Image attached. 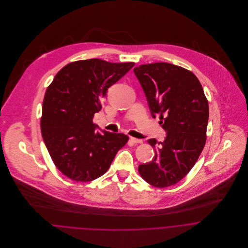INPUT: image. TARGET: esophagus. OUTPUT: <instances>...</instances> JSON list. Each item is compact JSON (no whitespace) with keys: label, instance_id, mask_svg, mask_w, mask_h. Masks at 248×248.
<instances>
[{"label":"esophagus","instance_id":"esophagus-1","mask_svg":"<svg viewBox=\"0 0 248 248\" xmlns=\"http://www.w3.org/2000/svg\"><path fill=\"white\" fill-rule=\"evenodd\" d=\"M130 140L133 142V143H136V144H141V143H143L142 140H138V139H135V138H130Z\"/></svg>","mask_w":248,"mask_h":248}]
</instances>
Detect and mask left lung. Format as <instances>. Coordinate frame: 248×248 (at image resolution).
I'll use <instances>...</instances> for the list:
<instances>
[{
  "mask_svg": "<svg viewBox=\"0 0 248 248\" xmlns=\"http://www.w3.org/2000/svg\"><path fill=\"white\" fill-rule=\"evenodd\" d=\"M147 97L152 116L159 115L166 131L163 142L148 143L155 155L139 166L149 184L164 188L177 183L196 164L206 142L209 106L197 76L169 63L140 65L134 69Z\"/></svg>",
  "mask_w": 248,
  "mask_h": 248,
  "instance_id": "obj_1",
  "label": "left lung"
}]
</instances>
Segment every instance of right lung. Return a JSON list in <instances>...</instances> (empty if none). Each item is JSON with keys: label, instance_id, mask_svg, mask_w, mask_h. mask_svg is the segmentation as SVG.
Instances as JSON below:
<instances>
[{"label": "right lung", "instance_id": "right-lung-1", "mask_svg": "<svg viewBox=\"0 0 248 248\" xmlns=\"http://www.w3.org/2000/svg\"><path fill=\"white\" fill-rule=\"evenodd\" d=\"M134 66V62L79 60L58 71L47 87L41 133L54 165L66 177L87 182L103 176L129 140L123 134L95 132L93 119L107 90Z\"/></svg>", "mask_w": 248, "mask_h": 248}]
</instances>
